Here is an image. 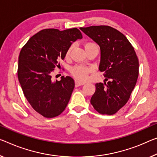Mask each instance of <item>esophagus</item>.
I'll return each mask as SVG.
<instances>
[{
    "instance_id": "1",
    "label": "esophagus",
    "mask_w": 157,
    "mask_h": 157,
    "mask_svg": "<svg viewBox=\"0 0 157 157\" xmlns=\"http://www.w3.org/2000/svg\"><path fill=\"white\" fill-rule=\"evenodd\" d=\"M85 84V83L84 82H81V81H75V86L76 87H78L80 86H83Z\"/></svg>"
}]
</instances>
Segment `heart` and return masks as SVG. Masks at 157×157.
Masks as SVG:
<instances>
[{
    "mask_svg": "<svg viewBox=\"0 0 157 157\" xmlns=\"http://www.w3.org/2000/svg\"><path fill=\"white\" fill-rule=\"evenodd\" d=\"M92 46H98L95 43L93 42H88L85 45V48L92 47ZM73 45H71L70 47L68 48L67 51L66 52V56L69 57V55L71 53V50L73 49ZM90 71V69L89 67H87L85 66H82V65H76L72 67L71 69V72L73 75L76 77L78 80H84L88 76L89 72Z\"/></svg>",
    "mask_w": 157,
    "mask_h": 157,
    "instance_id": "1",
    "label": "heart"
}]
</instances>
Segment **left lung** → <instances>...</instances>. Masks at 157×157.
<instances>
[{
    "mask_svg": "<svg viewBox=\"0 0 157 157\" xmlns=\"http://www.w3.org/2000/svg\"><path fill=\"white\" fill-rule=\"evenodd\" d=\"M80 29L100 46L99 70L106 77L104 83L95 84L91 105L100 114H114L127 103L136 86L139 74L136 51L122 33L109 26H91Z\"/></svg>",
    "mask_w": 157,
    "mask_h": 157,
    "instance_id": "left-lung-1",
    "label": "left lung"
}]
</instances>
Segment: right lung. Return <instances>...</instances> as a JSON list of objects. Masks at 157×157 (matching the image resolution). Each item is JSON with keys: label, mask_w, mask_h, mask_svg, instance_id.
I'll return each mask as SVG.
<instances>
[{"label": "right lung", "mask_w": 157, "mask_h": 157, "mask_svg": "<svg viewBox=\"0 0 157 157\" xmlns=\"http://www.w3.org/2000/svg\"><path fill=\"white\" fill-rule=\"evenodd\" d=\"M83 38L77 28L59 31L46 29L29 38L19 55L17 76L24 95L33 109L46 118L62 114L74 88V79L62 76L52 80V71L60 67L73 42Z\"/></svg>", "instance_id": "add662e5"}]
</instances>
